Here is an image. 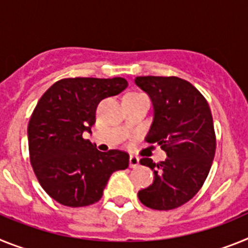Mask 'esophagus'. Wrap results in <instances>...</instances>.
I'll list each match as a JSON object with an SVG mask.
<instances>
[{
  "label": "esophagus",
  "instance_id": "esophagus-1",
  "mask_svg": "<svg viewBox=\"0 0 248 248\" xmlns=\"http://www.w3.org/2000/svg\"><path fill=\"white\" fill-rule=\"evenodd\" d=\"M140 165V160L137 158V157L135 156H131L130 157V167L131 169H136V167H139Z\"/></svg>",
  "mask_w": 248,
  "mask_h": 248
}]
</instances>
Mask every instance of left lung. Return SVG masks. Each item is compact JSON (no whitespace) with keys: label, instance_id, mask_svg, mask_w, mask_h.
I'll use <instances>...</instances> for the list:
<instances>
[{"label":"left lung","instance_id":"left-lung-1","mask_svg":"<svg viewBox=\"0 0 248 248\" xmlns=\"http://www.w3.org/2000/svg\"><path fill=\"white\" fill-rule=\"evenodd\" d=\"M135 83L154 107L146 141L167 155L158 163L140 161L155 177L151 186L139 191V199L152 210H173L199 192L210 172L216 151L211 109L199 90L178 77H136Z\"/></svg>","mask_w":248,"mask_h":248}]
</instances>
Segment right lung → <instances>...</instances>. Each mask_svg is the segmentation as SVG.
Returning a JSON list of instances; mask_svg holds the SVG:
<instances>
[{
  "label": "right lung",
  "instance_id": "right-lung-1",
  "mask_svg": "<svg viewBox=\"0 0 248 248\" xmlns=\"http://www.w3.org/2000/svg\"><path fill=\"white\" fill-rule=\"evenodd\" d=\"M122 77L60 79L40 98L30 120V160L42 188L68 207L100 201L109 177L128 167L124 151L101 152L83 133L91 132L101 100L121 93Z\"/></svg>",
  "mask_w": 248,
  "mask_h": 248
}]
</instances>
